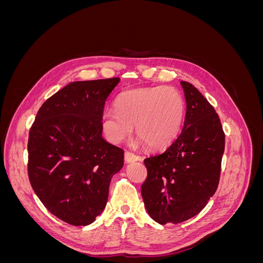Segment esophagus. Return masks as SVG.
<instances>
[{
	"label": "esophagus",
	"mask_w": 263,
	"mask_h": 263,
	"mask_svg": "<svg viewBox=\"0 0 263 263\" xmlns=\"http://www.w3.org/2000/svg\"><path fill=\"white\" fill-rule=\"evenodd\" d=\"M125 161L127 163H132V162H135V161H140L141 158L137 155H135L133 153H130V151H125Z\"/></svg>",
	"instance_id": "obj_1"
}]
</instances>
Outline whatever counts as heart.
<instances>
[{"mask_svg": "<svg viewBox=\"0 0 263 263\" xmlns=\"http://www.w3.org/2000/svg\"><path fill=\"white\" fill-rule=\"evenodd\" d=\"M186 103L172 86L135 87L119 95L116 109L107 108L101 118L104 136L114 144L128 138L134 129L151 149L169 147L184 123Z\"/></svg>", "mask_w": 263, "mask_h": 263, "instance_id": "1", "label": "heart"}]
</instances>
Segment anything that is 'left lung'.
Masks as SVG:
<instances>
[{
  "label": "left lung",
  "instance_id": "8db88e82",
  "mask_svg": "<svg viewBox=\"0 0 263 263\" xmlns=\"http://www.w3.org/2000/svg\"><path fill=\"white\" fill-rule=\"evenodd\" d=\"M186 102L180 136L162 154L145 159L141 195L149 216L161 225L192 218L216 192L225 134L217 113L194 85L181 81Z\"/></svg>",
  "mask_w": 263,
  "mask_h": 263
}]
</instances>
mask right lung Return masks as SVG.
I'll return each instance as SVG.
<instances>
[{
  "label": "right lung",
  "mask_w": 263,
  "mask_h": 263,
  "mask_svg": "<svg viewBox=\"0 0 263 263\" xmlns=\"http://www.w3.org/2000/svg\"><path fill=\"white\" fill-rule=\"evenodd\" d=\"M119 78L76 81L39 108L28 137V178L39 200L55 217L90 225L105 209L124 150L102 136L101 118Z\"/></svg>",
  "instance_id": "obj_1"
}]
</instances>
